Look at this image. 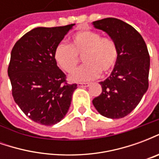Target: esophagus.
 Here are the masks:
<instances>
[{"label":"esophagus","mask_w":159,"mask_h":159,"mask_svg":"<svg viewBox=\"0 0 159 159\" xmlns=\"http://www.w3.org/2000/svg\"><path fill=\"white\" fill-rule=\"evenodd\" d=\"M77 86L79 88H83V87H89V83H77Z\"/></svg>","instance_id":"34e87169"}]
</instances>
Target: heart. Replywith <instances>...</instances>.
Here are the masks:
<instances>
[{
  "label": "heart",
  "instance_id": "1",
  "mask_svg": "<svg viewBox=\"0 0 159 159\" xmlns=\"http://www.w3.org/2000/svg\"><path fill=\"white\" fill-rule=\"evenodd\" d=\"M83 56V66L70 76L72 82L84 83L95 79L101 71L107 73L113 68L117 60L116 43L109 37L92 30L75 33L70 39V45L60 42L56 46L53 59L59 68L67 73L72 72Z\"/></svg>",
  "mask_w": 159,
  "mask_h": 159
}]
</instances>
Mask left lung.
Instances as JSON below:
<instances>
[{"label":"left lung","mask_w":159,"mask_h":159,"mask_svg":"<svg viewBox=\"0 0 159 159\" xmlns=\"http://www.w3.org/2000/svg\"><path fill=\"white\" fill-rule=\"evenodd\" d=\"M117 48V60L110 76L100 82L102 92L93 100L104 117L122 118L137 107L148 89L150 56L146 42L134 27L115 18L93 22Z\"/></svg>","instance_id":"obj_1"}]
</instances>
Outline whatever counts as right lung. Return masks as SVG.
<instances>
[{
    "mask_svg": "<svg viewBox=\"0 0 159 159\" xmlns=\"http://www.w3.org/2000/svg\"><path fill=\"white\" fill-rule=\"evenodd\" d=\"M73 25L35 28L12 49L7 73L12 97L27 117L42 125L63 119L76 89V83H67L53 59L56 46Z\"/></svg>",
    "mask_w": 159,
    "mask_h": 159,
    "instance_id": "obj_1",
    "label": "right lung"
}]
</instances>
